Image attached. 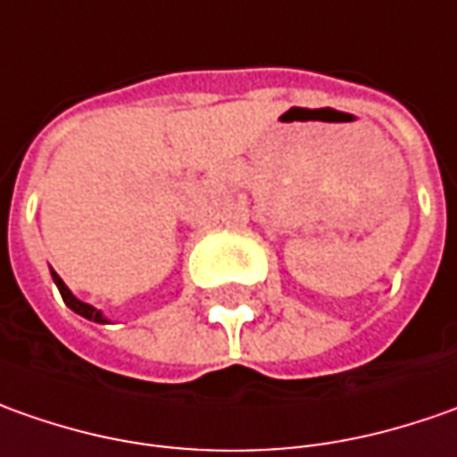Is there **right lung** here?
<instances>
[{
	"label": "right lung",
	"instance_id": "right-lung-1",
	"mask_svg": "<svg viewBox=\"0 0 457 457\" xmlns=\"http://www.w3.org/2000/svg\"><path fill=\"white\" fill-rule=\"evenodd\" d=\"M53 280H55L57 291H60V295H62V301H65V306L72 308L78 316H83V319H87V321H96V323H111L105 316H103V311H98L96 306H90V303H83L80 298H75L72 295V291L62 283V278L57 276L55 270H53Z\"/></svg>",
	"mask_w": 457,
	"mask_h": 457
}]
</instances>
